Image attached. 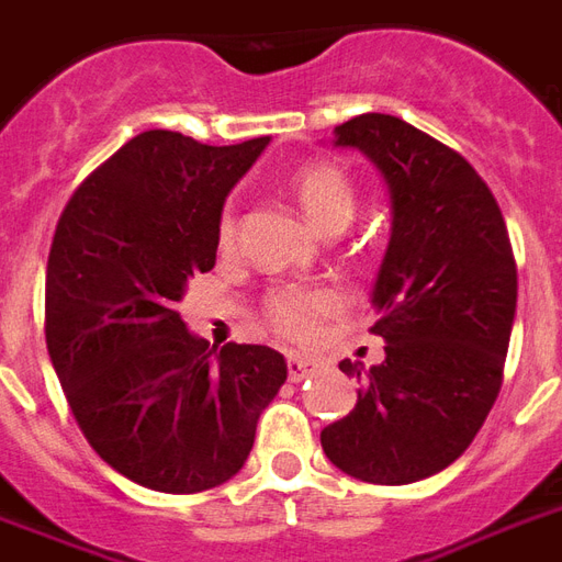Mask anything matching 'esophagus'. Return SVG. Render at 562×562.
Masks as SVG:
<instances>
[{
	"label": "esophagus",
	"instance_id": "1",
	"mask_svg": "<svg viewBox=\"0 0 562 562\" xmlns=\"http://www.w3.org/2000/svg\"><path fill=\"white\" fill-rule=\"evenodd\" d=\"M316 361L314 358H302V356H286V376L290 382H302L314 373Z\"/></svg>",
	"mask_w": 562,
	"mask_h": 562
}]
</instances>
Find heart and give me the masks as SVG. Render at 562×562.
<instances>
[{"mask_svg": "<svg viewBox=\"0 0 562 562\" xmlns=\"http://www.w3.org/2000/svg\"><path fill=\"white\" fill-rule=\"evenodd\" d=\"M293 192L302 213L316 231L346 227L356 213V186L335 162H307L293 175ZM236 234L234 206L222 210L218 243L231 246ZM337 307V296L326 286H278L266 299V319L286 340H307L316 323Z\"/></svg>", "mask_w": 562, "mask_h": 562, "instance_id": "b5f03b06", "label": "heart"}]
</instances>
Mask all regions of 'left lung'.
Here are the masks:
<instances>
[{"instance_id":"obj_1","label":"left lung","mask_w":562,"mask_h":562,"mask_svg":"<svg viewBox=\"0 0 562 562\" xmlns=\"http://www.w3.org/2000/svg\"><path fill=\"white\" fill-rule=\"evenodd\" d=\"M379 168L391 195V239L373 284L385 361L356 376V408L319 432L344 474L406 486L457 462L504 382L516 319V257L492 189L468 159L394 115L335 126Z\"/></svg>"}]
</instances>
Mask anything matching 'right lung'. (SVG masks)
Here are the masks:
<instances>
[{
    "instance_id": "1",
    "label": "right lung",
    "mask_w": 562,
    "mask_h": 562,
    "mask_svg": "<svg viewBox=\"0 0 562 562\" xmlns=\"http://www.w3.org/2000/svg\"><path fill=\"white\" fill-rule=\"evenodd\" d=\"M269 136L213 147L147 130L86 177L46 263V349L76 424L138 486L192 495L246 465L286 361L269 346L216 352L177 314L216 266L227 192Z\"/></svg>"
}]
</instances>
